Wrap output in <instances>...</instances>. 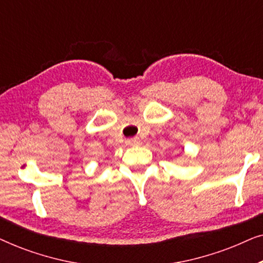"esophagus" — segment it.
<instances>
[{
	"mask_svg": "<svg viewBox=\"0 0 263 263\" xmlns=\"http://www.w3.org/2000/svg\"><path fill=\"white\" fill-rule=\"evenodd\" d=\"M125 143H127L128 146H136V145H139V143H140V139L138 138V136H135V138L128 139L127 141H125Z\"/></svg>",
	"mask_w": 263,
	"mask_h": 263,
	"instance_id": "34e87169",
	"label": "esophagus"
}]
</instances>
